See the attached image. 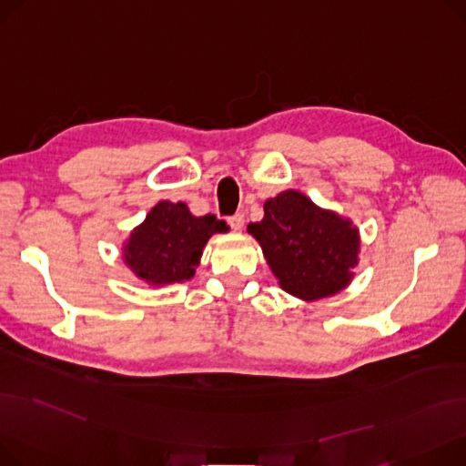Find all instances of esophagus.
Returning a JSON list of instances; mask_svg holds the SVG:
<instances>
[{
	"label": "esophagus",
	"mask_w": 466,
	"mask_h": 466,
	"mask_svg": "<svg viewBox=\"0 0 466 466\" xmlns=\"http://www.w3.org/2000/svg\"><path fill=\"white\" fill-rule=\"evenodd\" d=\"M228 224L231 226L233 231H240L242 226H244V214H242V212H237V214L229 216V218H228Z\"/></svg>",
	"instance_id": "obj_1"
}]
</instances>
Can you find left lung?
I'll use <instances>...</instances> for the list:
<instances>
[{"label":"left lung","instance_id":"8db88e82","mask_svg":"<svg viewBox=\"0 0 466 466\" xmlns=\"http://www.w3.org/2000/svg\"><path fill=\"white\" fill-rule=\"evenodd\" d=\"M263 212L248 233L284 291L310 303L350 286L361 252L360 229L350 218L318 207L297 189L267 199Z\"/></svg>","mask_w":466,"mask_h":466}]
</instances>
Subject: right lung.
Returning <instances> with one entry per match:
<instances>
[{"instance_id": "right-lung-1", "label": "right lung", "mask_w": 466, "mask_h": 466, "mask_svg": "<svg viewBox=\"0 0 466 466\" xmlns=\"http://www.w3.org/2000/svg\"><path fill=\"white\" fill-rule=\"evenodd\" d=\"M216 216H194L187 205L159 201L122 246V259L133 275L152 288L180 284L196 275L203 248L214 233H226Z\"/></svg>"}]
</instances>
